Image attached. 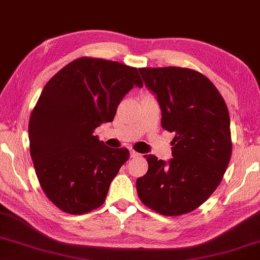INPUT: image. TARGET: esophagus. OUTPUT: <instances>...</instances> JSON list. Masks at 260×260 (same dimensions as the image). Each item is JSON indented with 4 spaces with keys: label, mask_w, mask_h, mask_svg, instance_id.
Wrapping results in <instances>:
<instances>
[{
    "label": "esophagus",
    "mask_w": 260,
    "mask_h": 260,
    "mask_svg": "<svg viewBox=\"0 0 260 260\" xmlns=\"http://www.w3.org/2000/svg\"><path fill=\"white\" fill-rule=\"evenodd\" d=\"M131 157L132 158H138V157H141V154L136 152V151H134V150H131Z\"/></svg>",
    "instance_id": "esophagus-1"
}]
</instances>
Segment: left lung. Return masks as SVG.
I'll list each match as a JSON object with an SVG mask.
<instances>
[{"label": "left lung", "mask_w": 260, "mask_h": 260, "mask_svg": "<svg viewBox=\"0 0 260 260\" xmlns=\"http://www.w3.org/2000/svg\"><path fill=\"white\" fill-rule=\"evenodd\" d=\"M161 109V126L175 133L168 162L144 155L149 169L136 181L140 200L164 216L200 207L219 185L232 155L230 115L205 75L181 67L140 68Z\"/></svg>", "instance_id": "left-lung-1"}]
</instances>
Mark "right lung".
<instances>
[{"mask_svg":"<svg viewBox=\"0 0 260 260\" xmlns=\"http://www.w3.org/2000/svg\"><path fill=\"white\" fill-rule=\"evenodd\" d=\"M134 86H143L138 68L88 56L72 61L46 83L28 134L42 190L59 209L82 215L106 201L129 151L109 148L94 131L114 120Z\"/></svg>","mask_w":260,"mask_h":260,"instance_id":"1","label":"right lung"}]
</instances>
